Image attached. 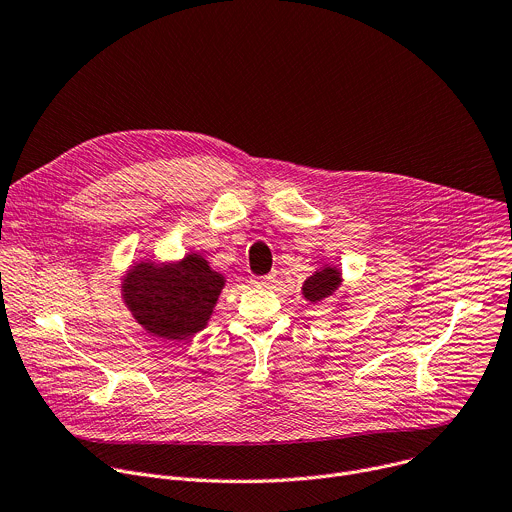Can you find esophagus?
<instances>
[{
	"mask_svg": "<svg viewBox=\"0 0 512 512\" xmlns=\"http://www.w3.org/2000/svg\"><path fill=\"white\" fill-rule=\"evenodd\" d=\"M276 282V276L274 274H268V276H254L252 278V284L254 286H260V288H268Z\"/></svg>",
	"mask_w": 512,
	"mask_h": 512,
	"instance_id": "1",
	"label": "esophagus"
}]
</instances>
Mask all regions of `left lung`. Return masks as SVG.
Returning a JSON list of instances; mask_svg holds the SVG:
<instances>
[{"mask_svg":"<svg viewBox=\"0 0 512 512\" xmlns=\"http://www.w3.org/2000/svg\"><path fill=\"white\" fill-rule=\"evenodd\" d=\"M343 284V274L337 266L325 264L321 266L313 276H309L302 284V294L309 302H323L325 298H331L339 286Z\"/></svg>","mask_w":512,"mask_h":512,"instance_id":"left-lung-1","label":"left lung"}]
</instances>
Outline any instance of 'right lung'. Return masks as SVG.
Instances as JSON below:
<instances>
[{"label":"right lung","instance_id":"right-lung-1","mask_svg":"<svg viewBox=\"0 0 512 512\" xmlns=\"http://www.w3.org/2000/svg\"><path fill=\"white\" fill-rule=\"evenodd\" d=\"M224 286V274L201 254L189 252L177 262H135L121 292L133 319L149 335L183 341L208 327Z\"/></svg>","mask_w":512,"mask_h":512}]
</instances>
